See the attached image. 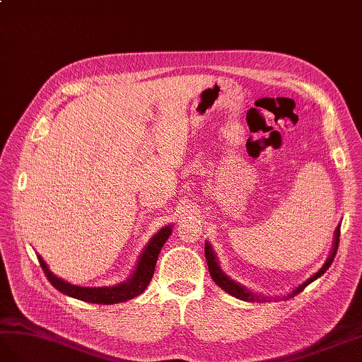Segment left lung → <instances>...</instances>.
Wrapping results in <instances>:
<instances>
[{
    "label": "left lung",
    "instance_id": "left-lung-1",
    "mask_svg": "<svg viewBox=\"0 0 362 362\" xmlns=\"http://www.w3.org/2000/svg\"><path fill=\"white\" fill-rule=\"evenodd\" d=\"M338 241H339V226H338L337 229H335L332 252H330V256L327 257V261L325 262V265H323L322 268H320V270H318L314 276L309 277L308 281H305L302 285H298L291 294H288V297H294L296 294H298L300 291H303L305 288H306L309 284L314 282L315 279H318L320 276H322V274L327 270V268L330 267V264H332L335 255H337ZM204 256H206V261H208V268H209V273H211V276H212V281H214L216 285H218V286L221 288V290H224L227 294H230V296H233V297H236V298H241V300H245V302H255V300L259 302V296H257V294H253L252 291L245 290V288H244V286H241L240 284L233 282L232 279L221 270L220 265H218V261H216L215 252H214L212 245H211L209 243H206V244H204Z\"/></svg>",
    "mask_w": 362,
    "mask_h": 362
}]
</instances>
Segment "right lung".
I'll list each match as a JSON object with an SVG mask.
<instances>
[{"label":"right lung","mask_w":362,"mask_h":362,"mask_svg":"<svg viewBox=\"0 0 362 362\" xmlns=\"http://www.w3.org/2000/svg\"><path fill=\"white\" fill-rule=\"evenodd\" d=\"M173 232L171 226H165L156 235L153 236L150 243L147 244L146 249H144L139 262L136 264V270L133 272L132 277L127 279L126 282H122L115 286H98V288H88V286H77L71 285L65 281H62L60 277L54 276L49 272V268L44 262L42 257L37 255V259L42 267L44 273L47 274L48 281L51 282L56 290L64 293L69 297L78 298V300H83L88 303H100V305H113V303H121L130 300V298H135L136 296L142 294L144 290L148 286L154 267H156L158 256L160 253V249L163 247L165 241L168 240V236Z\"/></svg>","instance_id":"obj_1"}]
</instances>
